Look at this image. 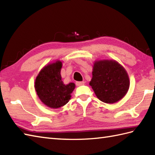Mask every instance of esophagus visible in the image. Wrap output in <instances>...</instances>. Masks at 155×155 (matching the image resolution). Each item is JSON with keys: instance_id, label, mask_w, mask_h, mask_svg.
I'll return each instance as SVG.
<instances>
[{"instance_id": "esophagus-1", "label": "esophagus", "mask_w": 155, "mask_h": 155, "mask_svg": "<svg viewBox=\"0 0 155 155\" xmlns=\"http://www.w3.org/2000/svg\"><path fill=\"white\" fill-rule=\"evenodd\" d=\"M84 84V81H78V82H76V85L77 86H81V85H83Z\"/></svg>"}]
</instances>
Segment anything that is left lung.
<instances>
[{
	"mask_svg": "<svg viewBox=\"0 0 155 155\" xmlns=\"http://www.w3.org/2000/svg\"><path fill=\"white\" fill-rule=\"evenodd\" d=\"M89 84L98 99L112 104L126 95L130 81L127 72L118 62L101 60L94 62Z\"/></svg>",
	"mask_w": 155,
	"mask_h": 155,
	"instance_id": "8db88e82",
	"label": "left lung"
}]
</instances>
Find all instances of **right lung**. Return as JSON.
Here are the masks:
<instances>
[{
  "mask_svg": "<svg viewBox=\"0 0 155 155\" xmlns=\"http://www.w3.org/2000/svg\"><path fill=\"white\" fill-rule=\"evenodd\" d=\"M62 62L57 61L42 69L36 78L35 88L38 97L47 107L58 108L71 99L75 88L73 83L64 84L62 81Z\"/></svg>",
  "mask_w": 155,
  "mask_h": 155,
  "instance_id": "obj_1",
  "label": "right lung"
}]
</instances>
